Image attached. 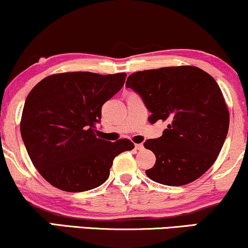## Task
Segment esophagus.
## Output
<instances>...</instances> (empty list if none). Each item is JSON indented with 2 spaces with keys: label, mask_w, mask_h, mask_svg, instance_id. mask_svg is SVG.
I'll list each match as a JSON object with an SVG mask.
<instances>
[{
  "label": "esophagus",
  "mask_w": 248,
  "mask_h": 248,
  "mask_svg": "<svg viewBox=\"0 0 248 248\" xmlns=\"http://www.w3.org/2000/svg\"><path fill=\"white\" fill-rule=\"evenodd\" d=\"M135 149L139 150V151H142V150L144 149V145H143L142 143H140V144H135Z\"/></svg>",
  "instance_id": "34e87169"
}]
</instances>
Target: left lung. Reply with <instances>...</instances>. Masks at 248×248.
I'll use <instances>...</instances> for the list:
<instances>
[{"label":"left lung","instance_id":"1","mask_svg":"<svg viewBox=\"0 0 248 248\" xmlns=\"http://www.w3.org/2000/svg\"><path fill=\"white\" fill-rule=\"evenodd\" d=\"M126 87L142 97L151 124L168 122L161 137L144 143L156 158L147 177L180 186L205 174L220 155L230 121L214 78L198 67L171 66L130 74Z\"/></svg>","mask_w":248,"mask_h":248}]
</instances>
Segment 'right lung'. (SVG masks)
<instances>
[{"instance_id":"1","label":"right lung","mask_w":248,"mask_h":248,"mask_svg":"<svg viewBox=\"0 0 248 248\" xmlns=\"http://www.w3.org/2000/svg\"><path fill=\"white\" fill-rule=\"evenodd\" d=\"M126 73L67 72L49 75L28 93L20 134L34 167L67 192H82L108 180L113 159L134 149L124 139L97 137L102 106L124 86Z\"/></svg>"}]
</instances>
